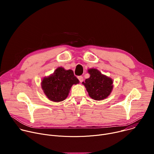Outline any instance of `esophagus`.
Returning a JSON list of instances; mask_svg holds the SVG:
<instances>
[{"mask_svg": "<svg viewBox=\"0 0 154 154\" xmlns=\"http://www.w3.org/2000/svg\"><path fill=\"white\" fill-rule=\"evenodd\" d=\"M78 79L79 80V81H80V83H82V82H83V77H82V76H79L78 77Z\"/></svg>", "mask_w": 154, "mask_h": 154, "instance_id": "34e87169", "label": "esophagus"}]
</instances>
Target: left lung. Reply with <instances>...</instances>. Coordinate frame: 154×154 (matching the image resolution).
<instances>
[{
  "label": "left lung",
  "instance_id": "1",
  "mask_svg": "<svg viewBox=\"0 0 154 154\" xmlns=\"http://www.w3.org/2000/svg\"><path fill=\"white\" fill-rule=\"evenodd\" d=\"M90 77L82 83L89 96L93 99L100 100L106 98L113 89V80L96 69L88 70Z\"/></svg>",
  "mask_w": 154,
  "mask_h": 154
}]
</instances>
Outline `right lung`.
<instances>
[{"instance_id": "right-lung-1", "label": "right lung", "mask_w": 154, "mask_h": 154, "mask_svg": "<svg viewBox=\"0 0 154 154\" xmlns=\"http://www.w3.org/2000/svg\"><path fill=\"white\" fill-rule=\"evenodd\" d=\"M79 82L72 70L58 68L54 73L42 80V88L48 99L61 102L68 96L71 86Z\"/></svg>"}]
</instances>
